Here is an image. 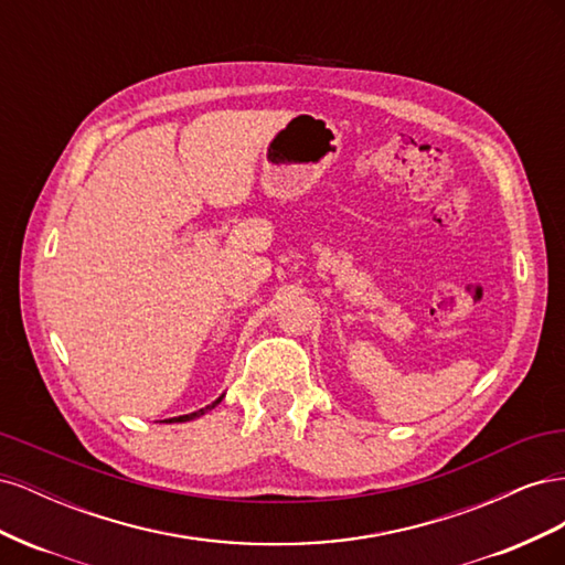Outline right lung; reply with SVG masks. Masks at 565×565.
<instances>
[{
    "instance_id": "add662e5",
    "label": "right lung",
    "mask_w": 565,
    "mask_h": 565,
    "mask_svg": "<svg viewBox=\"0 0 565 565\" xmlns=\"http://www.w3.org/2000/svg\"><path fill=\"white\" fill-rule=\"evenodd\" d=\"M224 398V396H221ZM221 398H216L212 405H207V407H202V409H198V413H191V415H181V417H172V419H164V422H191V419H195V417H200V415H204V413H210L212 407H216L218 403H221Z\"/></svg>"
}]
</instances>
